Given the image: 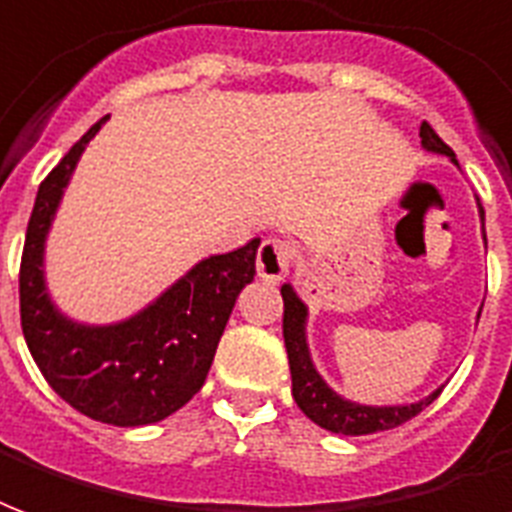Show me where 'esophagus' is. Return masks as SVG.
Returning a JSON list of instances; mask_svg holds the SVG:
<instances>
[{
	"instance_id": "obj_1",
	"label": "esophagus",
	"mask_w": 512,
	"mask_h": 512,
	"mask_svg": "<svg viewBox=\"0 0 512 512\" xmlns=\"http://www.w3.org/2000/svg\"><path fill=\"white\" fill-rule=\"evenodd\" d=\"M293 263V246L290 241H282V238H266L263 246L257 249V276L263 282H282L287 274V268Z\"/></svg>"
}]
</instances>
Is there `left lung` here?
I'll return each instance as SVG.
<instances>
[{"label":"left lung","mask_w":512,"mask_h":512,"mask_svg":"<svg viewBox=\"0 0 512 512\" xmlns=\"http://www.w3.org/2000/svg\"><path fill=\"white\" fill-rule=\"evenodd\" d=\"M420 146L431 154H442L448 157L453 165L456 154L448 143H442L437 132L431 130L429 124H420ZM480 222H486V211L478 203ZM483 241H486V230H483ZM282 301H285V320H282V333H285L287 361H290V377H293V399L301 407L306 418L314 420L320 429L333 431V434H347V437H361V434H374V431L396 429L401 423L415 418L418 412L429 407L431 401L437 399V388L429 396L412 401V404H361V401H350L333 391L331 385L323 380V374L317 372L306 342V320H309V306L298 298L293 285H282Z\"/></svg>","instance_id":"1"}]
</instances>
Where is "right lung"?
Returning <instances> with one entry per match:
<instances>
[{
  "label": "right lung",
  "instance_id": "1",
  "mask_svg": "<svg viewBox=\"0 0 512 512\" xmlns=\"http://www.w3.org/2000/svg\"><path fill=\"white\" fill-rule=\"evenodd\" d=\"M102 116L37 189L21 257V328L48 385L70 407L111 426H149L181 410L203 388L238 293L255 279L260 238L203 257L127 320L78 323L45 285V241Z\"/></svg>",
  "mask_w": 512,
  "mask_h": 512
}]
</instances>
